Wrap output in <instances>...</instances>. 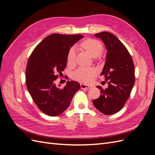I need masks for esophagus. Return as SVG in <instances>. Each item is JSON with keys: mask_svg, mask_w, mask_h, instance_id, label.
<instances>
[{"mask_svg": "<svg viewBox=\"0 0 155 155\" xmlns=\"http://www.w3.org/2000/svg\"><path fill=\"white\" fill-rule=\"evenodd\" d=\"M91 87V86H90V85H85V84H83V83L81 84V88L82 89H88V88H90Z\"/></svg>", "mask_w": 155, "mask_h": 155, "instance_id": "34e87169", "label": "esophagus"}]
</instances>
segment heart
I'll return each mask as SVG.
<instances>
[{
  "mask_svg": "<svg viewBox=\"0 0 155 155\" xmlns=\"http://www.w3.org/2000/svg\"><path fill=\"white\" fill-rule=\"evenodd\" d=\"M80 46L87 51L94 58L99 56L104 50V46L100 42L94 39H88L83 41L82 43H81ZM67 59V63L69 64L74 63L75 60H76V51L74 47L69 50ZM96 74V70L94 68L81 67L78 69L73 74V78L79 81L89 83L92 81Z\"/></svg>",
  "mask_w": 155,
  "mask_h": 155,
  "instance_id": "obj_1",
  "label": "heart"
}]
</instances>
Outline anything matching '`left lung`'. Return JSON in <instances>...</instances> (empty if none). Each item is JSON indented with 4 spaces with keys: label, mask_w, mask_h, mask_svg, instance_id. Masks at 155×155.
<instances>
[{
    "label": "left lung",
    "mask_w": 155,
    "mask_h": 155,
    "mask_svg": "<svg viewBox=\"0 0 155 155\" xmlns=\"http://www.w3.org/2000/svg\"><path fill=\"white\" fill-rule=\"evenodd\" d=\"M94 35L103 41L107 50L101 76L108 87L97 86L101 95L92 102L101 113L113 114L122 109L130 96L135 81L134 65L129 51L114 34L103 31Z\"/></svg>",
    "instance_id": "8db88e82"
}]
</instances>
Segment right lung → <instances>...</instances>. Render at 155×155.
<instances>
[{
  "label": "right lung",
  "mask_w": 155,
  "mask_h": 155,
  "mask_svg": "<svg viewBox=\"0 0 155 155\" xmlns=\"http://www.w3.org/2000/svg\"><path fill=\"white\" fill-rule=\"evenodd\" d=\"M83 37L82 35H50L30 56L26 70V87L37 107L46 115L63 113L81 88L74 81H68L63 88L56 87L54 82L67 66L70 48Z\"/></svg>",
  "instance_id": "1"
}]
</instances>
